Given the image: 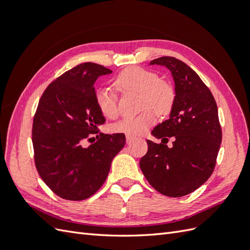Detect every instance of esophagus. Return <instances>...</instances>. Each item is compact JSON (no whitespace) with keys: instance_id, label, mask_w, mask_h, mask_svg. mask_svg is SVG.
<instances>
[{"instance_id":"34e87169","label":"esophagus","mask_w":250,"mask_h":250,"mask_svg":"<svg viewBox=\"0 0 250 250\" xmlns=\"http://www.w3.org/2000/svg\"><path fill=\"white\" fill-rule=\"evenodd\" d=\"M134 137H132V135H128V134H126V142L129 144V143H131L132 141H134Z\"/></svg>"}]
</instances>
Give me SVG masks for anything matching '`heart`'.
Masks as SVG:
<instances>
[{"mask_svg": "<svg viewBox=\"0 0 250 250\" xmlns=\"http://www.w3.org/2000/svg\"><path fill=\"white\" fill-rule=\"evenodd\" d=\"M115 87L122 93L140 94V108L137 116L124 117L110 125L112 132L128 135L145 133L149 127L154 125L158 113L167 116L175 104L176 94L169 83L162 81L152 71L141 66H131L121 72L115 79ZM97 106L107 119H115L119 115L118 96L115 89L107 86L98 88L95 93Z\"/></svg>", "mask_w": 250, "mask_h": 250, "instance_id": "heart-1", "label": "heart"}]
</instances>
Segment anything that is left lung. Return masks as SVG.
<instances>
[{"label": "left lung", "mask_w": 250, "mask_h": 250, "mask_svg": "<svg viewBox=\"0 0 250 250\" xmlns=\"http://www.w3.org/2000/svg\"><path fill=\"white\" fill-rule=\"evenodd\" d=\"M150 64L165 65L175 83L176 99L170 118L151 132L163 139L147 141L148 151L140 167L148 183L169 197H183L202 186L213 173L222 141L218 107L213 94L190 66L175 57L156 58ZM174 139L169 148L165 144Z\"/></svg>", "instance_id": "1"}]
</instances>
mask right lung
Here are the masks:
<instances>
[{
    "label": "right lung",
    "mask_w": 250,
    "mask_h": 250,
    "mask_svg": "<svg viewBox=\"0 0 250 250\" xmlns=\"http://www.w3.org/2000/svg\"><path fill=\"white\" fill-rule=\"evenodd\" d=\"M110 73L94 62L78 64L52 81L39 102L32 126L35 167L44 184L63 199L78 201L94 195L125 146L123 133H100L96 143L82 147L105 122L94 84Z\"/></svg>",
    "instance_id": "1"
}]
</instances>
